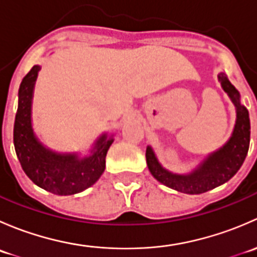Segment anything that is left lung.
<instances>
[{"label":"left lung","instance_id":"left-lung-1","mask_svg":"<svg viewBox=\"0 0 257 257\" xmlns=\"http://www.w3.org/2000/svg\"><path fill=\"white\" fill-rule=\"evenodd\" d=\"M222 89L236 108V121L229 141L216 152L209 154L196 169L189 174H174L162 167L152 147H147L145 158L149 172L159 183L184 194H203L234 177L242 165L250 145L248 110L240 103V93L230 83L226 74L217 76Z\"/></svg>","mask_w":257,"mask_h":257}]
</instances>
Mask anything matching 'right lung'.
I'll list each match as a JSON object with an SVG mask.
<instances>
[{"label": "right lung", "instance_id": "add662e5", "mask_svg": "<svg viewBox=\"0 0 257 257\" xmlns=\"http://www.w3.org/2000/svg\"><path fill=\"white\" fill-rule=\"evenodd\" d=\"M40 66H33L18 89V108L14 126V144L23 172L37 186L56 195H73L92 186L105 169V157L113 136L102 134L90 155L56 153L38 141L32 128V98Z\"/></svg>", "mask_w": 257, "mask_h": 257}]
</instances>
